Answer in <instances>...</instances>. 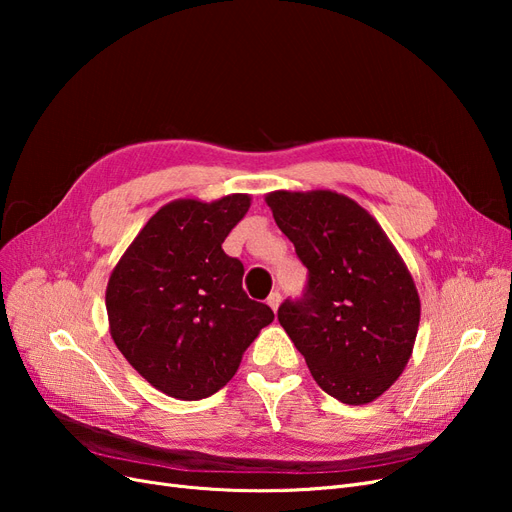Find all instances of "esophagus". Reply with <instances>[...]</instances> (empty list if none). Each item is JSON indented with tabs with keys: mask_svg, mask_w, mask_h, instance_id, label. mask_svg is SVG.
Segmentation results:
<instances>
[{
	"mask_svg": "<svg viewBox=\"0 0 512 512\" xmlns=\"http://www.w3.org/2000/svg\"><path fill=\"white\" fill-rule=\"evenodd\" d=\"M267 303H269V307L273 309V312H277V307H280V303H282V294L280 292H271Z\"/></svg>",
	"mask_w": 512,
	"mask_h": 512,
	"instance_id": "34e87169",
	"label": "esophagus"
}]
</instances>
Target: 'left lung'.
I'll return each instance as SVG.
<instances>
[{"label": "left lung", "instance_id": "left-lung-1", "mask_svg": "<svg viewBox=\"0 0 512 512\" xmlns=\"http://www.w3.org/2000/svg\"><path fill=\"white\" fill-rule=\"evenodd\" d=\"M265 200L309 271L303 299L284 301L277 320L322 391L369 404L406 369L421 320L404 258L344 194L277 190Z\"/></svg>", "mask_w": 512, "mask_h": 512}]
</instances>
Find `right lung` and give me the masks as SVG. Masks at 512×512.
<instances>
[{
	"instance_id": "right-lung-1",
	"label": "right lung",
	"mask_w": 512,
	"mask_h": 512,
	"mask_svg": "<svg viewBox=\"0 0 512 512\" xmlns=\"http://www.w3.org/2000/svg\"><path fill=\"white\" fill-rule=\"evenodd\" d=\"M252 205L179 198L138 232L106 286L108 329L126 361L158 391L196 401L237 374L243 352L273 322L243 292L241 260L222 243Z\"/></svg>"
}]
</instances>
